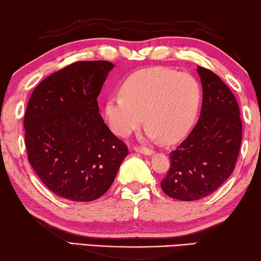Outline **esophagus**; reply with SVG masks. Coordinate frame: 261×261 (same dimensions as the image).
<instances>
[{
  "instance_id": "esophagus-1",
  "label": "esophagus",
  "mask_w": 261,
  "mask_h": 261,
  "mask_svg": "<svg viewBox=\"0 0 261 261\" xmlns=\"http://www.w3.org/2000/svg\"><path fill=\"white\" fill-rule=\"evenodd\" d=\"M134 150L140 152V153H143V155H147V156L152 155V153H153V150H151V149L143 148V147H135Z\"/></svg>"
}]
</instances>
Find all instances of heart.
Masks as SVG:
<instances>
[{
    "mask_svg": "<svg viewBox=\"0 0 261 261\" xmlns=\"http://www.w3.org/2000/svg\"><path fill=\"white\" fill-rule=\"evenodd\" d=\"M201 87L193 76L163 67L130 75L121 95L111 96L105 115L111 129L126 138L144 120L146 138L172 143L189 130L201 102Z\"/></svg>",
    "mask_w": 261,
    "mask_h": 261,
    "instance_id": "heart-1",
    "label": "heart"
}]
</instances>
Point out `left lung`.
Listing matches in <instances>:
<instances>
[{
    "label": "left lung",
    "instance_id": "obj_1",
    "mask_svg": "<svg viewBox=\"0 0 261 261\" xmlns=\"http://www.w3.org/2000/svg\"><path fill=\"white\" fill-rule=\"evenodd\" d=\"M202 84L201 113L190 135L170 153L161 182L166 195L193 201L215 192L232 173L242 143L239 106L219 76L198 66Z\"/></svg>",
    "mask_w": 261,
    "mask_h": 261
}]
</instances>
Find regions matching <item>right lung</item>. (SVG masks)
Segmentation results:
<instances>
[{"mask_svg": "<svg viewBox=\"0 0 261 261\" xmlns=\"http://www.w3.org/2000/svg\"><path fill=\"white\" fill-rule=\"evenodd\" d=\"M109 61H79L37 85L24 117L29 162L48 189L71 201H92L112 185L128 148L98 108Z\"/></svg>", "mask_w": 261, "mask_h": 261, "instance_id": "obj_1", "label": "right lung"}]
</instances>
